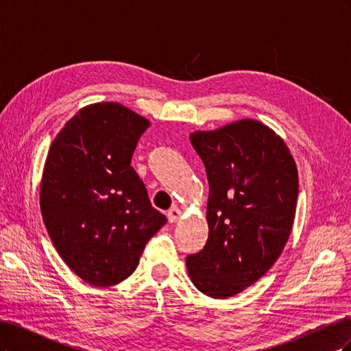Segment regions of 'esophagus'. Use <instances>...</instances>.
Segmentation results:
<instances>
[{
	"mask_svg": "<svg viewBox=\"0 0 351 351\" xmlns=\"http://www.w3.org/2000/svg\"><path fill=\"white\" fill-rule=\"evenodd\" d=\"M180 215H182V210H180L178 208H171L168 210V214H167V217H168V221L171 222H177L178 221V218H180Z\"/></svg>",
	"mask_w": 351,
	"mask_h": 351,
	"instance_id": "34e87169",
	"label": "esophagus"
}]
</instances>
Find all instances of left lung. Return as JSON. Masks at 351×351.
<instances>
[{
    "label": "left lung",
    "instance_id": "1",
    "mask_svg": "<svg viewBox=\"0 0 351 351\" xmlns=\"http://www.w3.org/2000/svg\"><path fill=\"white\" fill-rule=\"evenodd\" d=\"M206 169L209 237L186 263L196 289L227 299L256 282L289 240L299 196L294 159L254 120L190 134Z\"/></svg>",
    "mask_w": 351,
    "mask_h": 351
}]
</instances>
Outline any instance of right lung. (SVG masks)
Here are the masks:
<instances>
[{
    "label": "right lung",
    "mask_w": 351,
    "mask_h": 351,
    "mask_svg": "<svg viewBox=\"0 0 351 351\" xmlns=\"http://www.w3.org/2000/svg\"><path fill=\"white\" fill-rule=\"evenodd\" d=\"M149 121L115 102L93 104L52 142L40 183L48 234L67 267L95 287L121 282L167 218L132 156Z\"/></svg>",
    "instance_id": "obj_1"
}]
</instances>
